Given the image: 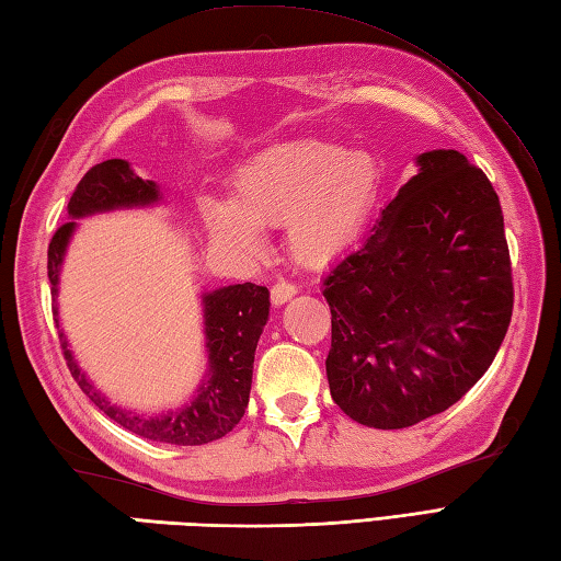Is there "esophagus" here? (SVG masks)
<instances>
[{
    "instance_id": "1",
    "label": "esophagus",
    "mask_w": 561,
    "mask_h": 561,
    "mask_svg": "<svg viewBox=\"0 0 561 561\" xmlns=\"http://www.w3.org/2000/svg\"><path fill=\"white\" fill-rule=\"evenodd\" d=\"M296 291H299V289H296L291 282H277V284H274V287H272V291H270V294H272V304H274V306L287 304V301L291 299V296H296Z\"/></svg>"
}]
</instances>
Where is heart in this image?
I'll list each match as a JSON object with an SVG mask.
<instances>
[{
	"label": "heart",
	"mask_w": 561,
	"mask_h": 561,
	"mask_svg": "<svg viewBox=\"0 0 561 561\" xmlns=\"http://www.w3.org/2000/svg\"><path fill=\"white\" fill-rule=\"evenodd\" d=\"M378 163L362 149L294 139L253 153L236 171L229 202H207L205 217L221 241L260 253V231L284 224L289 253L323 265L342 253L371 214Z\"/></svg>",
	"instance_id": "b5f03b06"
}]
</instances>
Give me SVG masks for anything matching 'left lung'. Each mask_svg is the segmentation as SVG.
Instances as JSON below:
<instances>
[{"mask_svg":"<svg viewBox=\"0 0 561 561\" xmlns=\"http://www.w3.org/2000/svg\"><path fill=\"white\" fill-rule=\"evenodd\" d=\"M416 165L371 236L323 282L330 396L374 428L412 426L456 404L494 362L514 311L490 178L456 149L426 151Z\"/></svg>","mask_w":561,"mask_h":561,"instance_id":"left-lung-1","label":"left lung"}]
</instances>
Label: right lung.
Here are the masks:
<instances>
[{
	"label": "right lung",
	"instance_id": "1",
	"mask_svg": "<svg viewBox=\"0 0 561 561\" xmlns=\"http://www.w3.org/2000/svg\"><path fill=\"white\" fill-rule=\"evenodd\" d=\"M159 199L161 187L153 181H141L133 165L123 159L103 161L89 169L67 205L69 221L59 226L50 248H47V277H50L53 299L57 296L59 270H62L69 238L77 229L75 219L113 209L149 207L157 205ZM202 313H205L209 371L202 380L197 396L185 408L159 416L117 408L99 388H93L71 354L65 332H59L69 374L105 416L141 438L171 446H202L217 440L241 422L248 408L255 347L270 316V291L267 287H257L250 282L214 289L202 294ZM53 316L59 328L57 304Z\"/></svg>",
	"mask_w": 561,
	"mask_h": 561
}]
</instances>
